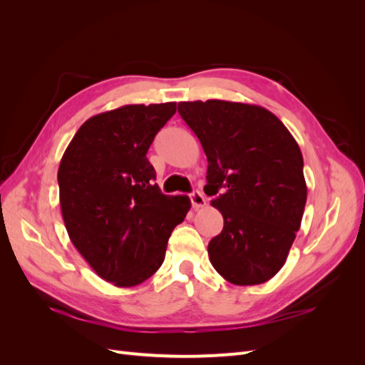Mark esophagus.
<instances>
[{
	"label": "esophagus",
	"mask_w": 365,
	"mask_h": 365,
	"mask_svg": "<svg viewBox=\"0 0 365 365\" xmlns=\"http://www.w3.org/2000/svg\"><path fill=\"white\" fill-rule=\"evenodd\" d=\"M190 201L193 208H201L205 205V197L200 190H195L193 193H190Z\"/></svg>",
	"instance_id": "obj_1"
}]
</instances>
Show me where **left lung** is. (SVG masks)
<instances>
[{
  "label": "left lung",
  "instance_id": "obj_1",
  "mask_svg": "<svg viewBox=\"0 0 365 365\" xmlns=\"http://www.w3.org/2000/svg\"><path fill=\"white\" fill-rule=\"evenodd\" d=\"M178 113L207 155L204 192L224 217L208 244L210 262L239 286L272 279L302 224L307 187L295 138L268 109L207 101L181 102Z\"/></svg>",
  "mask_w": 365,
  "mask_h": 365
}]
</instances>
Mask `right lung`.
Segmentation results:
<instances>
[{
  "mask_svg": "<svg viewBox=\"0 0 365 365\" xmlns=\"http://www.w3.org/2000/svg\"><path fill=\"white\" fill-rule=\"evenodd\" d=\"M176 103L126 105L88 118L58 170L65 228L76 250L106 282L130 288L164 262L187 196L161 193L146 153Z\"/></svg>",
  "mask_w": 365,
  "mask_h": 365,
  "instance_id": "add662e5",
  "label": "right lung"
}]
</instances>
